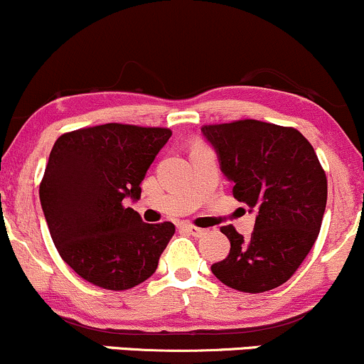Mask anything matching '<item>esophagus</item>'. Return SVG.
<instances>
[{"mask_svg": "<svg viewBox=\"0 0 364 364\" xmlns=\"http://www.w3.org/2000/svg\"><path fill=\"white\" fill-rule=\"evenodd\" d=\"M183 228H186L189 233L194 235V237H200V235L206 233V230L198 228V226H194V225H183Z\"/></svg>", "mask_w": 364, "mask_h": 364, "instance_id": "esophagus-1", "label": "esophagus"}]
</instances>
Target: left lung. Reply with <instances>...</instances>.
Returning <instances> with one entry per match:
<instances>
[{"instance_id": "1", "label": "left lung", "mask_w": 364, "mask_h": 364, "mask_svg": "<svg viewBox=\"0 0 364 364\" xmlns=\"http://www.w3.org/2000/svg\"><path fill=\"white\" fill-rule=\"evenodd\" d=\"M233 198L255 215L243 238L221 226L230 254L213 264L221 283L245 293L274 289L301 266L317 240L327 204V177L315 149L293 127L254 121L203 126Z\"/></svg>"}]
</instances>
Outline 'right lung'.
Masks as SVG:
<instances>
[{
	"mask_svg": "<svg viewBox=\"0 0 364 364\" xmlns=\"http://www.w3.org/2000/svg\"><path fill=\"white\" fill-rule=\"evenodd\" d=\"M172 131L102 124L59 136L38 187L50 237L64 262L104 289L122 291L146 281L173 237L170 221L144 223L126 199Z\"/></svg>",
	"mask_w": 364,
	"mask_h": 364,
	"instance_id": "obj_1",
	"label": "right lung"
}]
</instances>
